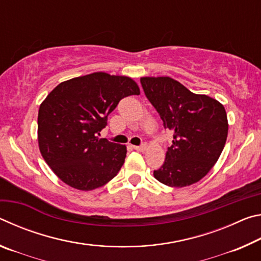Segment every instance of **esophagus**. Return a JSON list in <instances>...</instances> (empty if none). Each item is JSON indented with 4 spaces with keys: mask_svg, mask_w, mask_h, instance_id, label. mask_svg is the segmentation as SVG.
Here are the masks:
<instances>
[{
    "mask_svg": "<svg viewBox=\"0 0 261 261\" xmlns=\"http://www.w3.org/2000/svg\"><path fill=\"white\" fill-rule=\"evenodd\" d=\"M134 148L136 149V151H140V152H143V151H145V149L147 148V146H146V144H141L140 146H134Z\"/></svg>",
    "mask_w": 261,
    "mask_h": 261,
    "instance_id": "obj_1",
    "label": "esophagus"
}]
</instances>
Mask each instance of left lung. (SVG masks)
<instances>
[{
    "instance_id": "8db88e82",
    "label": "left lung",
    "mask_w": 261,
    "mask_h": 261,
    "mask_svg": "<svg viewBox=\"0 0 261 261\" xmlns=\"http://www.w3.org/2000/svg\"><path fill=\"white\" fill-rule=\"evenodd\" d=\"M141 86L165 129L173 132L160 169L154 177L171 188H184L205 177L218 161L228 136L223 105L194 94L170 77H141Z\"/></svg>"
}]
</instances>
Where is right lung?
Returning a JSON list of instances; mask_svg holds the SVG:
<instances>
[{"instance_id":"add662e5","label":"right lung","mask_w":261,"mask_h":261,"mask_svg":"<svg viewBox=\"0 0 261 261\" xmlns=\"http://www.w3.org/2000/svg\"><path fill=\"white\" fill-rule=\"evenodd\" d=\"M140 94L134 79L94 72L57 85L38 114L39 149L62 182L91 191L120 171L125 145L99 138L120 100Z\"/></svg>"}]
</instances>
